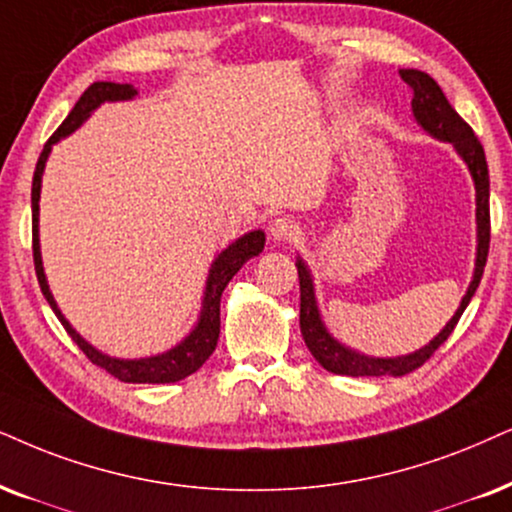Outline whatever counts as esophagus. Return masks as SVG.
I'll use <instances>...</instances> for the list:
<instances>
[{"label":"esophagus","instance_id":"34e87169","mask_svg":"<svg viewBox=\"0 0 512 512\" xmlns=\"http://www.w3.org/2000/svg\"><path fill=\"white\" fill-rule=\"evenodd\" d=\"M269 236H271V241H276V243L297 241V236H300V224L293 222V219H288V217H276L274 222L269 224Z\"/></svg>","mask_w":512,"mask_h":512}]
</instances>
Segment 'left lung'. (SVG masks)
Masks as SVG:
<instances>
[{
    "label": "left lung",
    "mask_w": 512,
    "mask_h": 512,
    "mask_svg": "<svg viewBox=\"0 0 512 512\" xmlns=\"http://www.w3.org/2000/svg\"><path fill=\"white\" fill-rule=\"evenodd\" d=\"M401 80L411 87L413 99H411V111L413 120L418 122L423 132H428L432 139L444 141V144L454 146L458 158L463 160L468 167L472 184H475V222H477V248H475V269H472L470 286L465 290L461 304L446 321V326L432 338L428 345H423L416 352L399 354V357H368L364 352L342 345L338 338H333V333L328 331L326 323L321 319L319 302H316V290H314V276L309 271L307 262L297 255L295 267L297 276H300V331L304 338V345L309 347L312 357L319 364L335 375H352V378H378V375H406L416 371L418 366H423L435 349L449 338L451 331L456 328L458 319L468 307V302L475 295L477 286L482 281L484 264H487V252H489V170H487V158H484V148L477 141L475 132H472L468 122L458 115L451 103L446 101V96L439 84L432 80L428 73L416 68H401L399 70Z\"/></svg>",
    "instance_id": "8db88e82"
}]
</instances>
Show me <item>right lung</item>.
Masks as SVG:
<instances>
[{
  "label": "right lung",
  "instance_id": "right-lung-1",
  "mask_svg": "<svg viewBox=\"0 0 512 512\" xmlns=\"http://www.w3.org/2000/svg\"><path fill=\"white\" fill-rule=\"evenodd\" d=\"M137 89L132 84H118V82H94L92 87H87V92L80 96V101L75 103L73 111L68 113V118L63 120V125L56 129L54 137L44 144V151L37 160L35 177H32V257H35V271L37 281L44 297H47L49 307L54 309L58 321L63 323L70 338L77 347L87 354L89 361L96 366L106 368L108 373L122 380V383H148V385H160V383H177V380L186 378V375L196 373L205 361L210 359V354L215 352L217 340H219V302H222L224 288L229 286V281L238 274V269L245 262L257 257L264 250V236L262 229L248 231L241 238H236L234 243L226 245L219 255L212 260L208 281H205L203 290V302H200V314L198 321L193 323V328L184 340L167 349V352L153 354V357H141V359H120L111 357V354L96 349L92 342H87L80 333L75 331L73 323L63 316L61 309L51 295L47 274H44L42 264V248H40V193H42V174L47 167V160L51 155V148L61 139L70 137L75 129H80L84 122L92 118V113L101 103H115V101H132L137 99Z\"/></svg>",
  "mask_w": 512,
  "mask_h": 512
}]
</instances>
